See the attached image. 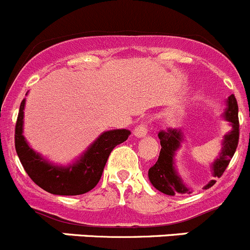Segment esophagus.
<instances>
[{"label": "esophagus", "instance_id": "obj_1", "mask_svg": "<svg viewBox=\"0 0 250 250\" xmlns=\"http://www.w3.org/2000/svg\"><path fill=\"white\" fill-rule=\"evenodd\" d=\"M147 132H148V127H147L146 121H144V123H141L140 125H137L134 130V135L136 137H145L147 135Z\"/></svg>", "mask_w": 250, "mask_h": 250}]
</instances>
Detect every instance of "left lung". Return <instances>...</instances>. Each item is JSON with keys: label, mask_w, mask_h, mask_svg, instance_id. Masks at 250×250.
I'll return each instance as SVG.
<instances>
[{"label": "left lung", "mask_w": 250, "mask_h": 250, "mask_svg": "<svg viewBox=\"0 0 250 250\" xmlns=\"http://www.w3.org/2000/svg\"><path fill=\"white\" fill-rule=\"evenodd\" d=\"M223 118L229 123L230 131L225 135L222 141V149L215 162L211 165L213 177L220 178L229 165L230 159L236 152L239 140V120H238V104L234 94H230L227 99V108L225 109ZM158 139L161 141V152L156 165L148 169L149 182L157 190L166 195L174 196L175 194H190L191 190L183 183L182 178L178 174L174 167L175 152L179 149L180 145L184 141L183 132L180 129H167L159 131ZM215 184V180H211L206 188H211Z\"/></svg>", "instance_id": "8db88e82"}]
</instances>
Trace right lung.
I'll return each instance as SVG.
<instances>
[{"mask_svg":"<svg viewBox=\"0 0 250 250\" xmlns=\"http://www.w3.org/2000/svg\"><path fill=\"white\" fill-rule=\"evenodd\" d=\"M24 105L25 99H23L14 134L17 154L30 179L50 194L81 195L93 189L101 180L110 152L114 147L126 141L131 134L126 129L109 130L88 147L75 163L68 166L52 165L35 152L23 136Z\"/></svg>","mask_w":250,"mask_h":250,"instance_id":"obj_1","label":"right lung"}]
</instances>
